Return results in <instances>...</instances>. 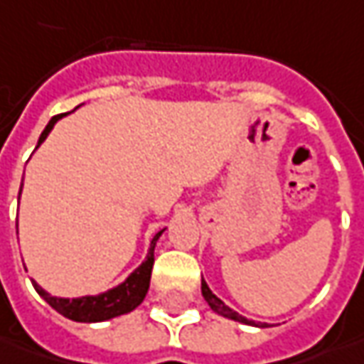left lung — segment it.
<instances>
[{
    "label": "left lung",
    "instance_id": "8db88e82",
    "mask_svg": "<svg viewBox=\"0 0 364 364\" xmlns=\"http://www.w3.org/2000/svg\"><path fill=\"white\" fill-rule=\"evenodd\" d=\"M201 294H203V298L207 300V304L211 306V310L213 312H218V314H221V316H225V318H232V320H237V322H244V324H252V326H257L254 320H247L244 318L242 314H237L235 310H232L230 306H225L223 302H221L218 296L213 294L211 290H209V286H207L205 280H201Z\"/></svg>",
    "mask_w": 364,
    "mask_h": 364
}]
</instances>
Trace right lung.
Masks as SVG:
<instances>
[{
  "label": "right lung",
  "mask_w": 364,
  "mask_h": 364,
  "mask_svg": "<svg viewBox=\"0 0 364 364\" xmlns=\"http://www.w3.org/2000/svg\"><path fill=\"white\" fill-rule=\"evenodd\" d=\"M66 114L52 117V120L46 124L44 132L40 134L38 146L44 143L46 136L54 129V124H56L58 120L62 119V117H66ZM19 195H21V187H19ZM16 228H18V223H16ZM163 232L165 230L155 233V237L151 240V247H149V254H146V259H144L143 264L134 269L124 282L119 284L112 290H108V292H102V294L96 296H82V298H72L70 300V298L50 296L38 282H32L33 288L56 312H60L62 316H66L70 320H76V322H102V320H110L114 318V316H120V314H127V312H131V310L139 306L144 300L146 292H149L151 272H153V264H155V244H157V240L161 237Z\"/></svg>",
  "instance_id": "obj_1"
}]
</instances>
